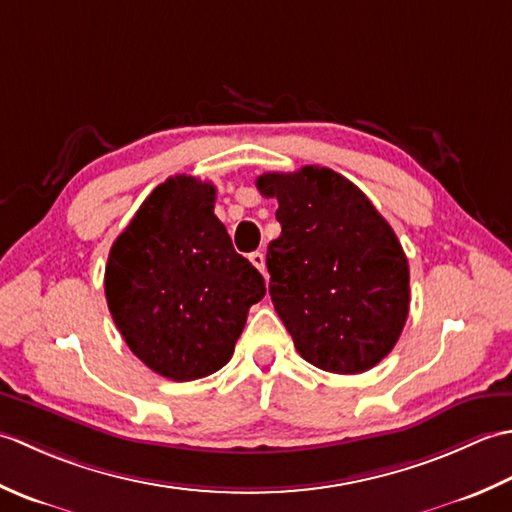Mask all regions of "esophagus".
<instances>
[{"label": "esophagus", "mask_w": 512, "mask_h": 512, "mask_svg": "<svg viewBox=\"0 0 512 512\" xmlns=\"http://www.w3.org/2000/svg\"><path fill=\"white\" fill-rule=\"evenodd\" d=\"M249 260H252V265L260 271V274H265V254L263 252H252L249 254Z\"/></svg>", "instance_id": "esophagus-1"}]
</instances>
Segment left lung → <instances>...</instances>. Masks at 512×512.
<instances>
[{
    "label": "left lung",
    "instance_id": "1",
    "mask_svg": "<svg viewBox=\"0 0 512 512\" xmlns=\"http://www.w3.org/2000/svg\"><path fill=\"white\" fill-rule=\"evenodd\" d=\"M283 232L267 247L269 296L314 367L364 373L387 358L409 316V260L360 187L320 165L267 172Z\"/></svg>",
    "mask_w": 512,
    "mask_h": 512
}]
</instances>
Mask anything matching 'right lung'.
I'll return each mask as SVG.
<instances>
[{
  "instance_id": "obj_1",
  "label": "right lung",
  "mask_w": 512,
  "mask_h": 512,
  "mask_svg": "<svg viewBox=\"0 0 512 512\" xmlns=\"http://www.w3.org/2000/svg\"><path fill=\"white\" fill-rule=\"evenodd\" d=\"M216 187L172 176L145 198L112 243L106 300L114 325L145 367L174 382L229 362L265 280L236 254L214 214Z\"/></svg>"
}]
</instances>
